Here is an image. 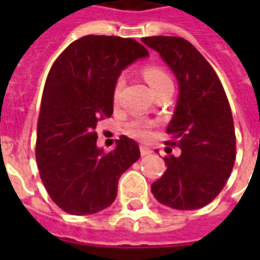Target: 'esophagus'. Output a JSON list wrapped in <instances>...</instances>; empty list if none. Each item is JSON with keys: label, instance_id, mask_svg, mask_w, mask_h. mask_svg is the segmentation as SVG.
I'll return each mask as SVG.
<instances>
[{"label": "esophagus", "instance_id": "obj_1", "mask_svg": "<svg viewBox=\"0 0 260 260\" xmlns=\"http://www.w3.org/2000/svg\"><path fill=\"white\" fill-rule=\"evenodd\" d=\"M152 152H153V150L150 149V147L143 146V145L141 146V154H142V156H147V154H150Z\"/></svg>", "mask_w": 260, "mask_h": 260}]
</instances>
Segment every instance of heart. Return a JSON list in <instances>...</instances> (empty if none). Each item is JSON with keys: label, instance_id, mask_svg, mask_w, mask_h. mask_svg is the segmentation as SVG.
Returning a JSON list of instances; mask_svg holds the SVG:
<instances>
[{"label": "heart", "instance_id": "1", "mask_svg": "<svg viewBox=\"0 0 260 260\" xmlns=\"http://www.w3.org/2000/svg\"><path fill=\"white\" fill-rule=\"evenodd\" d=\"M143 75H145V79H146L152 90H154L156 87L161 86L163 83L171 82L170 75L161 67H157V65L146 67L143 69ZM122 86H124V78L119 76L117 82H115V85H114V99L115 100H118L121 90H122ZM149 131H150V125L147 122H143V121H134V122H131L128 125V132L135 138H146L149 135Z\"/></svg>", "mask_w": 260, "mask_h": 260}]
</instances>
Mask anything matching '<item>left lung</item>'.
<instances>
[{"mask_svg": "<svg viewBox=\"0 0 260 260\" xmlns=\"http://www.w3.org/2000/svg\"><path fill=\"white\" fill-rule=\"evenodd\" d=\"M160 54L180 86L173 119L167 126L181 154L164 157L167 170L152 184L160 203L178 210L206 206L223 189L235 161V131L223 85L205 57L182 37H143ZM171 153V149L167 147Z\"/></svg>", "mask_w": 260, "mask_h": 260, "instance_id": "8db88e82", "label": "left lung"}]
</instances>
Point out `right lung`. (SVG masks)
Wrapping results in <instances>:
<instances>
[{
	"label": "right lung",
	"instance_id": "1",
	"mask_svg": "<svg viewBox=\"0 0 260 260\" xmlns=\"http://www.w3.org/2000/svg\"><path fill=\"white\" fill-rule=\"evenodd\" d=\"M149 55L134 39L80 37L48 72L37 121L36 161L53 202L69 214H93L117 196L119 177L141 157L122 135L113 152L96 146V125L113 114L114 85L121 71Z\"/></svg>",
	"mask_w": 260,
	"mask_h": 260
}]
</instances>
